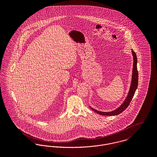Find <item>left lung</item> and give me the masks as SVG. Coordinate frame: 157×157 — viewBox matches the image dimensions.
<instances>
[{
  "label": "left lung",
  "instance_id": "1",
  "mask_svg": "<svg viewBox=\"0 0 157 157\" xmlns=\"http://www.w3.org/2000/svg\"><path fill=\"white\" fill-rule=\"evenodd\" d=\"M132 55L134 57V65H133V72H132V82H131V86L130 88V90L129 92V94L128 95V97H126V100H124V103L121 105L120 107H119L118 109H115V111L112 112H100L98 111H97L92 108L90 109L94 111V112H97V113L101 115H107V116H112V115H117L120 114V113L123 112L129 105L132 99L133 98V97L134 95L135 90L138 86V72L137 70V58L136 54L133 50H132Z\"/></svg>",
  "mask_w": 157,
  "mask_h": 157
}]
</instances>
